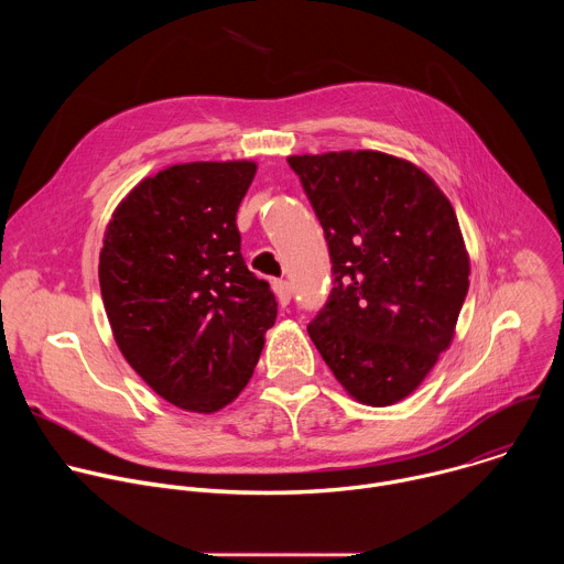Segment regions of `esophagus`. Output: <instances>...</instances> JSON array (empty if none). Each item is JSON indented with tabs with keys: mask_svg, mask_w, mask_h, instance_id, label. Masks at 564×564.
<instances>
[{
	"mask_svg": "<svg viewBox=\"0 0 564 564\" xmlns=\"http://www.w3.org/2000/svg\"><path fill=\"white\" fill-rule=\"evenodd\" d=\"M272 288H274V294H276L281 307H285V305L290 303V299H292V288H290V283H288V281H274Z\"/></svg>",
	"mask_w": 564,
	"mask_h": 564,
	"instance_id": "esophagus-1",
	"label": "esophagus"
}]
</instances>
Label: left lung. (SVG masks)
Returning a JSON list of instances; mask_svg holds the SVG:
<instances>
[{
	"label": "left lung",
	"instance_id": "left-lung-1",
	"mask_svg": "<svg viewBox=\"0 0 564 564\" xmlns=\"http://www.w3.org/2000/svg\"><path fill=\"white\" fill-rule=\"evenodd\" d=\"M326 231L335 288L307 335L366 406H392L433 370L468 292V252L451 200L381 151L290 155Z\"/></svg>",
	"mask_w": 564,
	"mask_h": 564
}]
</instances>
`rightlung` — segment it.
Returning <instances> with one entry per match:
<instances>
[{
    "mask_svg": "<svg viewBox=\"0 0 564 564\" xmlns=\"http://www.w3.org/2000/svg\"><path fill=\"white\" fill-rule=\"evenodd\" d=\"M252 160L172 165L116 207L100 290L129 366L170 404L216 413L254 372L276 321L270 283L240 254L236 212Z\"/></svg>",
    "mask_w": 564,
    "mask_h": 564,
    "instance_id": "1",
    "label": "right lung"
}]
</instances>
